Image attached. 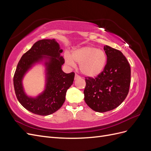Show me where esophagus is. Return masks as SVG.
Returning a JSON list of instances; mask_svg holds the SVG:
<instances>
[{"instance_id":"1","label":"esophagus","mask_w":151,"mask_h":151,"mask_svg":"<svg viewBox=\"0 0 151 151\" xmlns=\"http://www.w3.org/2000/svg\"><path fill=\"white\" fill-rule=\"evenodd\" d=\"M79 77H80V76H79V75H77V74H75V79H78V78H79Z\"/></svg>"}]
</instances>
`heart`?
I'll return each instance as SVG.
<instances>
[{
	"label": "heart",
	"mask_w": 151,
	"mask_h": 151,
	"mask_svg": "<svg viewBox=\"0 0 151 151\" xmlns=\"http://www.w3.org/2000/svg\"><path fill=\"white\" fill-rule=\"evenodd\" d=\"M68 65L74 66L78 63L81 72L87 77H96L101 73L106 65L107 57L103 50L86 46L73 50L71 57L65 56Z\"/></svg>",
	"instance_id": "b5f03b06"
}]
</instances>
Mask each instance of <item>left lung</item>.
Returning <instances> with one entry per match:
<instances>
[{
  "instance_id": "1",
  "label": "left lung",
  "mask_w": 151,
  "mask_h": 151,
  "mask_svg": "<svg viewBox=\"0 0 151 151\" xmlns=\"http://www.w3.org/2000/svg\"><path fill=\"white\" fill-rule=\"evenodd\" d=\"M107 62L103 70L94 78L86 77L84 101L94 111L112 110L124 101L129 93L131 70L123 53L108 45L104 47Z\"/></svg>"
}]
</instances>
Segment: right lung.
<instances>
[{
	"instance_id": "add662e5",
	"label": "right lung",
	"mask_w": 151,
	"mask_h": 151,
	"mask_svg": "<svg viewBox=\"0 0 151 151\" xmlns=\"http://www.w3.org/2000/svg\"><path fill=\"white\" fill-rule=\"evenodd\" d=\"M63 50L55 40H42L36 42L21 58L14 76V87L18 101L27 110L38 115L46 116L57 111L65 100L67 89L73 84L74 72L66 74L62 70L64 58ZM45 60L47 79L44 93L36 98H31L24 93L22 80L35 63Z\"/></svg>"
}]
</instances>
